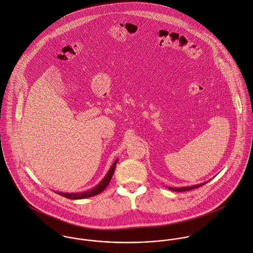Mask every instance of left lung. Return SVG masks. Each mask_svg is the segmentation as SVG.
<instances>
[{
  "mask_svg": "<svg viewBox=\"0 0 253 253\" xmlns=\"http://www.w3.org/2000/svg\"><path fill=\"white\" fill-rule=\"evenodd\" d=\"M204 184H205V183H202V184H199V185L189 186V187H182V188H172V187H168V189H169L170 191H174V192H187V191H191V190L200 188V187L203 186Z\"/></svg>",
  "mask_w": 253,
  "mask_h": 253,
  "instance_id": "1",
  "label": "left lung"
}]
</instances>
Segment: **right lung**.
<instances>
[{
    "mask_svg": "<svg viewBox=\"0 0 253 253\" xmlns=\"http://www.w3.org/2000/svg\"><path fill=\"white\" fill-rule=\"evenodd\" d=\"M117 161H118V159H116L113 162V164L111 165V167L109 168L108 172L103 177V179L101 180V182L96 187H94L93 189L88 190L86 192H82V193H62V192H55V193L57 195H59V196H62L64 198L70 199V200H83V199L91 198V197H94V196H97V195L101 194V192L104 191V189L108 186V184H109V182H110V180L112 178V175L114 173V169H115Z\"/></svg>",
    "mask_w": 253,
    "mask_h": 253,
    "instance_id": "obj_1",
    "label": "right lung"
}]
</instances>
